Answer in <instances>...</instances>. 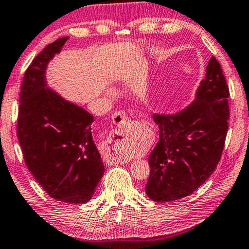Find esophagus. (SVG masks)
<instances>
[{
	"instance_id": "esophagus-1",
	"label": "esophagus",
	"mask_w": 249,
	"mask_h": 249,
	"mask_svg": "<svg viewBox=\"0 0 249 249\" xmlns=\"http://www.w3.org/2000/svg\"><path fill=\"white\" fill-rule=\"evenodd\" d=\"M113 123L116 126H118L120 128L127 127V125L129 123V118L126 116V113L124 110H120V112H116L113 115ZM106 163L109 165H120V164H124V160L114 155L106 160Z\"/></svg>"
}]
</instances>
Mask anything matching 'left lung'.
<instances>
[{
  "label": "left lung",
  "instance_id": "left-lung-1",
  "mask_svg": "<svg viewBox=\"0 0 249 249\" xmlns=\"http://www.w3.org/2000/svg\"><path fill=\"white\" fill-rule=\"evenodd\" d=\"M230 90L214 56L195 100L175 114H154L160 141L148 157L145 192L155 202H174L194 193L222 156L228 129Z\"/></svg>",
  "mask_w": 249,
  "mask_h": 249
}]
</instances>
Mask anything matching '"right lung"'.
<instances>
[{"mask_svg":"<svg viewBox=\"0 0 249 249\" xmlns=\"http://www.w3.org/2000/svg\"><path fill=\"white\" fill-rule=\"evenodd\" d=\"M69 36L47 45L27 68L19 93L18 139L29 171L52 198L84 204L104 175L94 117L47 86L46 69Z\"/></svg>","mask_w":249,"mask_h":249,"instance_id":"obj_1","label":"right lung"}]
</instances>
